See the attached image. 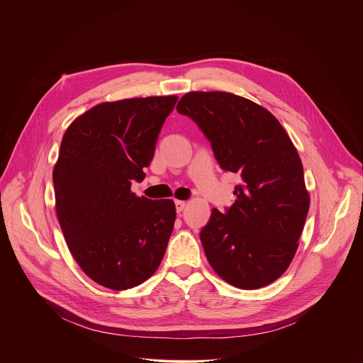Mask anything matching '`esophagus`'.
Segmentation results:
<instances>
[{
	"mask_svg": "<svg viewBox=\"0 0 363 363\" xmlns=\"http://www.w3.org/2000/svg\"><path fill=\"white\" fill-rule=\"evenodd\" d=\"M184 208H185V201L177 199L175 201V210H177V213H181Z\"/></svg>",
	"mask_w": 363,
	"mask_h": 363,
	"instance_id": "obj_1",
	"label": "esophagus"
}]
</instances>
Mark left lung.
I'll return each mask as SVG.
<instances>
[{
    "mask_svg": "<svg viewBox=\"0 0 363 363\" xmlns=\"http://www.w3.org/2000/svg\"><path fill=\"white\" fill-rule=\"evenodd\" d=\"M177 111L210 140L221 169L241 178L235 202L214 208L199 233L211 267L238 289L273 283L293 260L310 203L293 142L269 111L233 93L189 91Z\"/></svg>",
    "mask_w": 363,
    "mask_h": 363,
    "instance_id": "left-lung-1",
    "label": "left lung"
}]
</instances>
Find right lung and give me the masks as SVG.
Instances as JSON below:
<instances>
[{
  "label": "right lung",
  "mask_w": 363,
  "mask_h": 363,
  "mask_svg": "<svg viewBox=\"0 0 363 363\" xmlns=\"http://www.w3.org/2000/svg\"><path fill=\"white\" fill-rule=\"evenodd\" d=\"M177 96L100 103L66 130L53 171L69 250L97 284L126 290L160 267L177 218L172 199L136 196Z\"/></svg>",
  "instance_id": "right-lung-1"
}]
</instances>
